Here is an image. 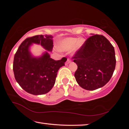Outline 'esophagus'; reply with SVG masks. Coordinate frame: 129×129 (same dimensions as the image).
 <instances>
[{
    "mask_svg": "<svg viewBox=\"0 0 129 129\" xmlns=\"http://www.w3.org/2000/svg\"><path fill=\"white\" fill-rule=\"evenodd\" d=\"M71 62V60H70L69 58H68V59H67V61H66V63H65V64H66V65L68 64H69V63Z\"/></svg>",
    "mask_w": 129,
    "mask_h": 129,
    "instance_id": "1",
    "label": "esophagus"
}]
</instances>
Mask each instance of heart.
I'll return each mask as SVG.
<instances>
[{"mask_svg":"<svg viewBox=\"0 0 129 129\" xmlns=\"http://www.w3.org/2000/svg\"><path fill=\"white\" fill-rule=\"evenodd\" d=\"M78 41V38H69L62 40L58 44V48L62 51H68L75 46ZM84 43V40L81 39L77 44V48H80Z\"/></svg>","mask_w":129,"mask_h":129,"instance_id":"heart-1","label":"heart"}]
</instances>
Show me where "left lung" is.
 Wrapping results in <instances>:
<instances>
[{"mask_svg":"<svg viewBox=\"0 0 129 129\" xmlns=\"http://www.w3.org/2000/svg\"><path fill=\"white\" fill-rule=\"evenodd\" d=\"M92 35L72 57L78 67L75 73L76 81L88 90L105 85L116 64L114 48L110 41L101 35Z\"/></svg>","mask_w":129,"mask_h":129,"instance_id":"obj_1","label":"left lung"}]
</instances>
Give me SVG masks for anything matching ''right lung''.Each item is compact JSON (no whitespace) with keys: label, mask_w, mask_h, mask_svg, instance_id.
I'll use <instances>...</instances> for the list:
<instances>
[{"label":"right lung","mask_w":129,"mask_h":129,"mask_svg":"<svg viewBox=\"0 0 129 129\" xmlns=\"http://www.w3.org/2000/svg\"><path fill=\"white\" fill-rule=\"evenodd\" d=\"M51 35H36L24 40L15 54L13 71L15 80L21 88L34 95L44 94L51 90L56 82L57 72L65 65L67 58L54 60L45 52L40 57H32L29 51L32 43L40 44L51 51L53 40Z\"/></svg>","instance_id":"right-lung-1"}]
</instances>
